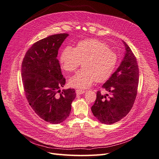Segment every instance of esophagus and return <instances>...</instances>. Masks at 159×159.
<instances>
[{
  "instance_id": "esophagus-1",
  "label": "esophagus",
  "mask_w": 159,
  "mask_h": 159,
  "mask_svg": "<svg viewBox=\"0 0 159 159\" xmlns=\"http://www.w3.org/2000/svg\"><path fill=\"white\" fill-rule=\"evenodd\" d=\"M85 93L84 90H81V89H77L76 90V93L77 95H81Z\"/></svg>"
}]
</instances>
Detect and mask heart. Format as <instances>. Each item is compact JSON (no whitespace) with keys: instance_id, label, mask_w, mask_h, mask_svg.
I'll list each match as a JSON object with an SVG mask.
<instances>
[{"instance_id":"heart-1","label":"heart","mask_w":159,"mask_h":159,"mask_svg":"<svg viewBox=\"0 0 159 159\" xmlns=\"http://www.w3.org/2000/svg\"><path fill=\"white\" fill-rule=\"evenodd\" d=\"M117 54L107 45L97 39L80 41L76 46H66L60 54V63L65 71H74L82 62L83 69L69 80L71 86L79 89L89 88L97 80H107L117 64Z\"/></svg>"}]
</instances>
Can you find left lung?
<instances>
[{
	"instance_id": "8db88e82",
	"label": "left lung",
	"mask_w": 159,
	"mask_h": 159,
	"mask_svg": "<svg viewBox=\"0 0 159 159\" xmlns=\"http://www.w3.org/2000/svg\"><path fill=\"white\" fill-rule=\"evenodd\" d=\"M125 52L118 68L102 88L108 93L97 92L91 107L94 116L103 124L111 125L125 117L131 111L137 93L139 68L137 59L129 46L123 41Z\"/></svg>"
}]
</instances>
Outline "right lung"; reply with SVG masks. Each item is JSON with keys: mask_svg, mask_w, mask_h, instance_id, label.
<instances>
[{"mask_svg": "<svg viewBox=\"0 0 159 159\" xmlns=\"http://www.w3.org/2000/svg\"><path fill=\"white\" fill-rule=\"evenodd\" d=\"M68 34H54L34 43L24 57L21 75L26 99L32 109L44 121L63 122L71 112L75 98L74 89H63L58 50Z\"/></svg>", "mask_w": 159, "mask_h": 159, "instance_id": "1", "label": "right lung"}]
</instances>
